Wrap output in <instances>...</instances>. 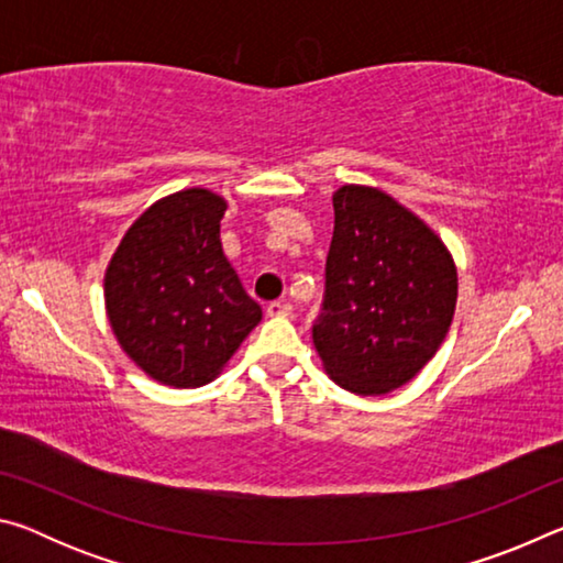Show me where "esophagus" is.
Listing matches in <instances>:
<instances>
[{
  "mask_svg": "<svg viewBox=\"0 0 563 563\" xmlns=\"http://www.w3.org/2000/svg\"><path fill=\"white\" fill-rule=\"evenodd\" d=\"M265 312H268L271 318H288L290 312H292V305L275 300V302H268V308H265Z\"/></svg>",
  "mask_w": 563,
  "mask_h": 563,
  "instance_id": "esophagus-1",
  "label": "esophagus"
}]
</instances>
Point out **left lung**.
<instances>
[{
	"label": "left lung",
	"mask_w": 563,
	"mask_h": 563,
	"mask_svg": "<svg viewBox=\"0 0 563 563\" xmlns=\"http://www.w3.org/2000/svg\"><path fill=\"white\" fill-rule=\"evenodd\" d=\"M335 231L312 342L335 385L379 397L407 385L450 332L456 265L422 218L373 186L332 194Z\"/></svg>",
	"instance_id": "obj_1"
}]
</instances>
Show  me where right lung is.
<instances>
[{"label": "right lung", "instance_id": "right-lung-1", "mask_svg": "<svg viewBox=\"0 0 563 563\" xmlns=\"http://www.w3.org/2000/svg\"><path fill=\"white\" fill-rule=\"evenodd\" d=\"M225 198L184 188L148 206L111 255L103 302L121 350L168 387H201L263 318L225 258Z\"/></svg>", "mask_w": 563, "mask_h": 563}]
</instances>
